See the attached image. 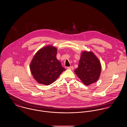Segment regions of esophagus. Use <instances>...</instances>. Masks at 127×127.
Instances as JSON below:
<instances>
[{
    "instance_id": "34e87169",
    "label": "esophagus",
    "mask_w": 127,
    "mask_h": 127,
    "mask_svg": "<svg viewBox=\"0 0 127 127\" xmlns=\"http://www.w3.org/2000/svg\"><path fill=\"white\" fill-rule=\"evenodd\" d=\"M67 69H69V70H73L74 67H73V66H70V67H67Z\"/></svg>"
}]
</instances>
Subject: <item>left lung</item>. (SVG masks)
Here are the masks:
<instances>
[{"label":"left lung","mask_w":127,"mask_h":127,"mask_svg":"<svg viewBox=\"0 0 127 127\" xmlns=\"http://www.w3.org/2000/svg\"><path fill=\"white\" fill-rule=\"evenodd\" d=\"M101 66L98 59L93 54L83 52L74 72L85 85L92 84L98 79Z\"/></svg>","instance_id":"1"}]
</instances>
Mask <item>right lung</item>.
Masks as SVG:
<instances>
[{"instance_id":"obj_1","label":"right lung","mask_w":127,"mask_h":127,"mask_svg":"<svg viewBox=\"0 0 127 127\" xmlns=\"http://www.w3.org/2000/svg\"><path fill=\"white\" fill-rule=\"evenodd\" d=\"M57 49L48 46L41 48L34 55L30 70L33 78L41 84L54 83L65 69L57 59Z\"/></svg>"}]
</instances>
